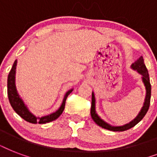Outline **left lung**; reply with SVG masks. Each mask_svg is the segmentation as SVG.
<instances>
[{
	"label": "left lung",
	"mask_w": 157,
	"mask_h": 157,
	"mask_svg": "<svg viewBox=\"0 0 157 157\" xmlns=\"http://www.w3.org/2000/svg\"><path fill=\"white\" fill-rule=\"evenodd\" d=\"M131 67L134 70H136L139 73H140L143 76V81H144V86L146 87V98H145V102H144V107H142L141 112H139V114L137 116L134 121L129 122V124H126L123 125V126H112L109 124H107L103 120L101 119L100 117H98L95 112V98L94 93H92V103H91V109H90V115L94 121L95 122L96 124L99 125L102 128H104L108 130H112V131H124L127 129H131L132 127L135 126L144 117L146 113L148 111L149 106H150V100H151V84H150V79H149L148 71L147 69L145 64H144V58L140 57L136 62H134V63L131 65Z\"/></svg>",
	"instance_id": "1"
}]
</instances>
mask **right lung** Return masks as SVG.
<instances>
[{
    "label": "right lung",
    "instance_id": "right-lung-1",
    "mask_svg": "<svg viewBox=\"0 0 157 157\" xmlns=\"http://www.w3.org/2000/svg\"><path fill=\"white\" fill-rule=\"evenodd\" d=\"M16 66H17V60H15L14 63H13V67H12V68H11L10 71V73L8 75V81H7V92H8L9 101H10L12 107H13V109L15 111L17 114H18L23 119L25 120L26 121L30 122V123H33V124H37V123L38 124H45V123H49V122L56 120L63 112L67 98L71 94L72 90H70L67 92L65 96H64L63 101L61 107H59V109L56 112H54L52 114L43 117H36L34 115L32 114L28 111L25 104L23 103V100L19 98V96L17 93L15 87Z\"/></svg>",
    "mask_w": 157,
    "mask_h": 157
}]
</instances>
